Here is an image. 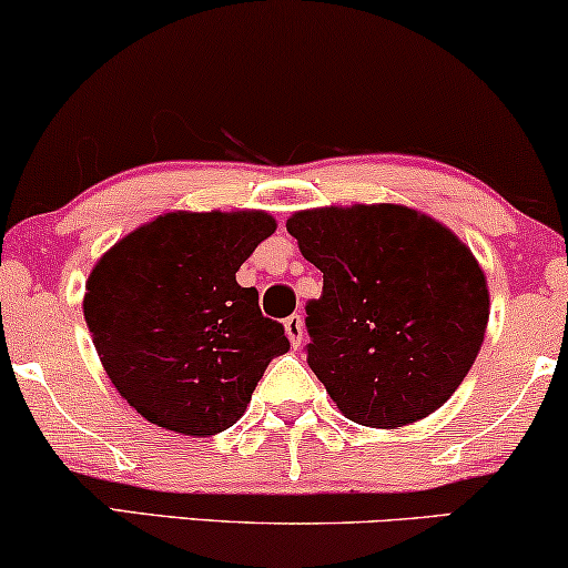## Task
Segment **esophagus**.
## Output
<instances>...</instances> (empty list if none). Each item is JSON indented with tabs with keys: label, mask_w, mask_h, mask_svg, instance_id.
Instances as JSON below:
<instances>
[{
	"label": "esophagus",
	"mask_w": 568,
	"mask_h": 568,
	"mask_svg": "<svg viewBox=\"0 0 568 568\" xmlns=\"http://www.w3.org/2000/svg\"><path fill=\"white\" fill-rule=\"evenodd\" d=\"M283 325H285V335H288L291 346L298 348L301 341H304V320H301L298 314H291V317L285 320Z\"/></svg>",
	"instance_id": "34e87169"
}]
</instances>
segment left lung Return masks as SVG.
Listing matches in <instances>:
<instances>
[{"label": "left lung", "mask_w": 568, "mask_h": 568, "mask_svg": "<svg viewBox=\"0 0 568 568\" xmlns=\"http://www.w3.org/2000/svg\"><path fill=\"white\" fill-rule=\"evenodd\" d=\"M285 227L322 272V296L306 304V362L343 416L396 429L454 396L490 317L471 251L400 204L322 206Z\"/></svg>", "instance_id": "left-lung-1"}]
</instances>
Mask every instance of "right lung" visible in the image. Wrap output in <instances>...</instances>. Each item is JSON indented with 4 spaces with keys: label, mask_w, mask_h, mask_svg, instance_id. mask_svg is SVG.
Instances as JSON below:
<instances>
[{
    "label": "right lung",
    "mask_w": 568,
    "mask_h": 568,
    "mask_svg": "<svg viewBox=\"0 0 568 568\" xmlns=\"http://www.w3.org/2000/svg\"><path fill=\"white\" fill-rule=\"evenodd\" d=\"M267 212H168L106 251L83 317L118 393L156 427H233L272 358L291 348L235 272L275 233Z\"/></svg>",
    "instance_id": "add662e5"
}]
</instances>
